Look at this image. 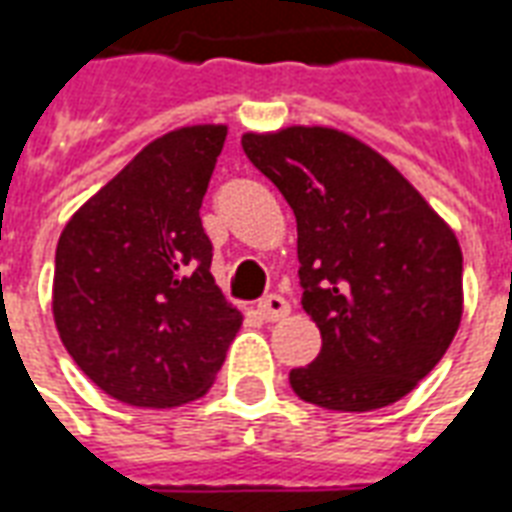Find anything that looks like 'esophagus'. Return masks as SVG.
<instances>
[{
  "label": "esophagus",
  "mask_w": 512,
  "mask_h": 512,
  "mask_svg": "<svg viewBox=\"0 0 512 512\" xmlns=\"http://www.w3.org/2000/svg\"><path fill=\"white\" fill-rule=\"evenodd\" d=\"M287 312H290V304H287L282 295H266V298L257 304V314H260L263 320H282Z\"/></svg>",
  "instance_id": "1"
}]
</instances>
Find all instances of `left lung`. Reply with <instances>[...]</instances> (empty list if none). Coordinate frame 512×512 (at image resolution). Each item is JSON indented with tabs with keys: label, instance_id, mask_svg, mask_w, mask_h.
I'll list each match as a JSON object with an SVG mask.
<instances>
[{
	"label": "left lung",
	"instance_id": "obj_1",
	"mask_svg": "<svg viewBox=\"0 0 512 512\" xmlns=\"http://www.w3.org/2000/svg\"><path fill=\"white\" fill-rule=\"evenodd\" d=\"M285 195L298 276L323 350L290 372L295 396L339 412L388 407L439 363L461 323V246L382 154L333 127L244 132Z\"/></svg>",
	"mask_w": 512,
	"mask_h": 512
}]
</instances>
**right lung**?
<instances>
[{
    "instance_id": "obj_1",
    "label": "right lung",
    "mask_w": 512,
    "mask_h": 512,
    "mask_svg": "<svg viewBox=\"0 0 512 512\" xmlns=\"http://www.w3.org/2000/svg\"><path fill=\"white\" fill-rule=\"evenodd\" d=\"M225 138V124H195L151 140L59 236L56 331L116 401L165 410L200 399L241 328L200 222Z\"/></svg>"
}]
</instances>
